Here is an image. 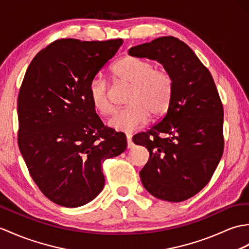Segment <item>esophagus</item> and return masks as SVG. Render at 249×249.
Returning <instances> with one entry per match:
<instances>
[{
	"mask_svg": "<svg viewBox=\"0 0 249 249\" xmlns=\"http://www.w3.org/2000/svg\"><path fill=\"white\" fill-rule=\"evenodd\" d=\"M126 139H127V147L131 148L132 145H134V144H132V141H131L132 135H131V134H127V135H126Z\"/></svg>",
	"mask_w": 249,
	"mask_h": 249,
	"instance_id": "1",
	"label": "esophagus"
}]
</instances>
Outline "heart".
<instances>
[{
  "label": "heart",
  "instance_id": "obj_1",
  "mask_svg": "<svg viewBox=\"0 0 249 249\" xmlns=\"http://www.w3.org/2000/svg\"><path fill=\"white\" fill-rule=\"evenodd\" d=\"M113 76L121 85L130 87L127 95L128 107L118 111L109 120V126L119 131H132L147 122L149 114L162 115L169 108L173 94V77L163 68H155L147 59L126 56L112 66ZM92 106L102 115L114 111L108 84L95 76L89 85Z\"/></svg>",
  "mask_w": 249,
  "mask_h": 249
}]
</instances>
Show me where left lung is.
I'll use <instances>...</instances> for the list:
<instances>
[{
  "instance_id": "8db88e82",
  "label": "left lung",
  "mask_w": 249,
  "mask_h": 249,
  "mask_svg": "<svg viewBox=\"0 0 249 249\" xmlns=\"http://www.w3.org/2000/svg\"><path fill=\"white\" fill-rule=\"evenodd\" d=\"M128 54L159 61L173 77L165 115L132 141L149 152L140 172L143 187L159 199L183 201L210 181L223 155L224 110L214 80L189 45L175 37L132 46Z\"/></svg>"
}]
</instances>
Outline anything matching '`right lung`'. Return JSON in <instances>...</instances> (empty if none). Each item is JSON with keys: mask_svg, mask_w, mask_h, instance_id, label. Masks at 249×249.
I'll list each match as a JSON object with an SVG mask.
<instances>
[{"mask_svg": "<svg viewBox=\"0 0 249 249\" xmlns=\"http://www.w3.org/2000/svg\"><path fill=\"white\" fill-rule=\"evenodd\" d=\"M122 39H59L35 56L18 96V144L28 172L53 203L75 208L102 192V163L122 154L126 136L103 124L89 85Z\"/></svg>", "mask_w": 249, "mask_h": 249, "instance_id": "1", "label": "right lung"}]
</instances>
